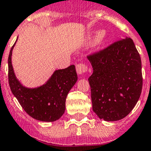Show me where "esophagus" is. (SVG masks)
<instances>
[{
	"label": "esophagus",
	"mask_w": 151,
	"mask_h": 151,
	"mask_svg": "<svg viewBox=\"0 0 151 151\" xmlns=\"http://www.w3.org/2000/svg\"><path fill=\"white\" fill-rule=\"evenodd\" d=\"M76 70H77V74L82 75V74L86 73V71L88 70V67L83 63H79L76 65Z\"/></svg>",
	"instance_id": "1"
}]
</instances>
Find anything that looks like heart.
<instances>
[{"instance_id":"obj_1","label":"heart","mask_w":151,"mask_h":151,"mask_svg":"<svg viewBox=\"0 0 151 151\" xmlns=\"http://www.w3.org/2000/svg\"><path fill=\"white\" fill-rule=\"evenodd\" d=\"M106 41V35L104 32H99L95 40L96 45H102Z\"/></svg>"}]
</instances>
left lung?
<instances>
[{"label":"left lung","instance_id":"1","mask_svg":"<svg viewBox=\"0 0 151 151\" xmlns=\"http://www.w3.org/2000/svg\"><path fill=\"white\" fill-rule=\"evenodd\" d=\"M87 58L93 70L88 79L93 112L105 121L124 119L142 90L141 60L133 40H118Z\"/></svg>","mask_w":151,"mask_h":151}]
</instances>
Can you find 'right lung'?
I'll use <instances>...</instances> for the list:
<instances>
[{"label":"right lung","instance_id":"obj_1","mask_svg":"<svg viewBox=\"0 0 151 151\" xmlns=\"http://www.w3.org/2000/svg\"><path fill=\"white\" fill-rule=\"evenodd\" d=\"M14 45L8 57V81L13 94L25 112L33 119L42 122L59 119L65 111L68 92L77 81L75 66L70 65L55 70L49 81L40 87L26 88L20 84L14 73L11 55Z\"/></svg>","mask_w":151,"mask_h":151}]
</instances>
